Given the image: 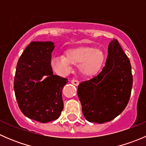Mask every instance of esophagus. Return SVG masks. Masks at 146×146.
Here are the masks:
<instances>
[{
  "mask_svg": "<svg viewBox=\"0 0 146 146\" xmlns=\"http://www.w3.org/2000/svg\"><path fill=\"white\" fill-rule=\"evenodd\" d=\"M70 82L72 84H73L74 85H76V86H78L79 85V81L77 80H70Z\"/></svg>",
  "mask_w": 146,
  "mask_h": 146,
  "instance_id": "obj_1",
  "label": "esophagus"
}]
</instances>
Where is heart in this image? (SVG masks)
Returning a JSON list of instances; mask_svg holds the SVG:
<instances>
[{
    "label": "heart",
    "instance_id": "obj_1",
    "mask_svg": "<svg viewBox=\"0 0 146 146\" xmlns=\"http://www.w3.org/2000/svg\"><path fill=\"white\" fill-rule=\"evenodd\" d=\"M105 63V55L101 49L92 46L69 48L66 56H56L51 58L53 70L59 75L68 74L73 66H79V71L84 77L92 78L101 71Z\"/></svg>",
    "mask_w": 146,
    "mask_h": 146
}]
</instances>
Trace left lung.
Here are the masks:
<instances>
[{"label":"left lung","mask_w":146,"mask_h":146,"mask_svg":"<svg viewBox=\"0 0 146 146\" xmlns=\"http://www.w3.org/2000/svg\"><path fill=\"white\" fill-rule=\"evenodd\" d=\"M133 85L131 66L117 39L108 46L105 66L97 76L82 82L78 95L84 117L90 122L110 121L123 111Z\"/></svg>","instance_id":"1"}]
</instances>
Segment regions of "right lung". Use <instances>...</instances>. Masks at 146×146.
I'll return each mask as SVG.
<instances>
[{
  "mask_svg": "<svg viewBox=\"0 0 146 146\" xmlns=\"http://www.w3.org/2000/svg\"><path fill=\"white\" fill-rule=\"evenodd\" d=\"M52 42H32L19 58L14 90L22 112L41 123L56 120L64 109L62 90L68 80L54 75Z\"/></svg>",
  "mask_w": 146,
  "mask_h": 146,
  "instance_id": "1",
  "label": "right lung"
}]
</instances>
